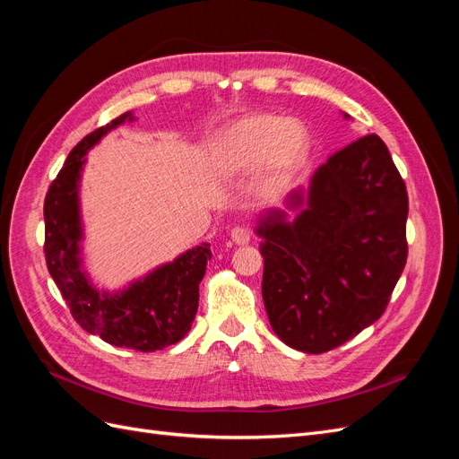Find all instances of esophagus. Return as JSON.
I'll list each match as a JSON object with an SVG mask.
<instances>
[{"label": "esophagus", "mask_w": 459, "mask_h": 459, "mask_svg": "<svg viewBox=\"0 0 459 459\" xmlns=\"http://www.w3.org/2000/svg\"><path fill=\"white\" fill-rule=\"evenodd\" d=\"M253 238V231L248 230L247 226H235L231 230V239L238 243V245H247Z\"/></svg>", "instance_id": "obj_1"}]
</instances>
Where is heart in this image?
Returning a JSON list of instances; mask_svg holds the SVG:
<instances>
[{
    "label": "heart",
    "mask_w": 459,
    "mask_h": 459,
    "mask_svg": "<svg viewBox=\"0 0 459 459\" xmlns=\"http://www.w3.org/2000/svg\"><path fill=\"white\" fill-rule=\"evenodd\" d=\"M312 135L307 124L270 113H255L231 122L211 147L212 169L221 178L262 170L266 179H283L308 159Z\"/></svg>",
    "instance_id": "obj_1"
}]
</instances>
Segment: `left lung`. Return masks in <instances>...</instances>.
Instances as JSON below:
<instances>
[{
  "mask_svg": "<svg viewBox=\"0 0 459 459\" xmlns=\"http://www.w3.org/2000/svg\"><path fill=\"white\" fill-rule=\"evenodd\" d=\"M344 118H351L344 113ZM283 211L258 220L262 299L290 349L322 354L383 316L408 258V191L391 152L369 134L333 152Z\"/></svg>",
  "mask_w": 459,
  "mask_h": 459,
  "instance_id": "left-lung-1",
  "label": "left lung"
}]
</instances>
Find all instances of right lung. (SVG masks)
<instances>
[{"mask_svg":"<svg viewBox=\"0 0 459 459\" xmlns=\"http://www.w3.org/2000/svg\"><path fill=\"white\" fill-rule=\"evenodd\" d=\"M126 120H134L132 113L97 128L65 160L44 203V253L53 281L82 329L120 349L155 352L187 335L199 307V283L212 253L211 245L201 243L117 293L97 290L90 281L80 256V174L88 151Z\"/></svg>","mask_w":459,"mask_h":459,"instance_id":"right-lung-1","label":"right lung"}]
</instances>
